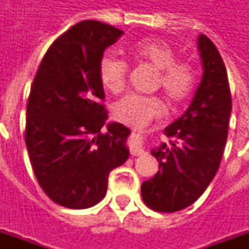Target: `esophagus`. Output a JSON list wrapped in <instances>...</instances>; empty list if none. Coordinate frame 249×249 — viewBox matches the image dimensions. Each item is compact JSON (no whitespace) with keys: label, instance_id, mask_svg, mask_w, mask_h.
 Masks as SVG:
<instances>
[{"label":"esophagus","instance_id":"esophagus-1","mask_svg":"<svg viewBox=\"0 0 249 249\" xmlns=\"http://www.w3.org/2000/svg\"><path fill=\"white\" fill-rule=\"evenodd\" d=\"M129 149L132 156H141L144 155V148H142V137L139 132L133 130L132 139L129 142Z\"/></svg>","mask_w":249,"mask_h":249}]
</instances>
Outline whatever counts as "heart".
<instances>
[{
  "label": "heart",
  "instance_id": "1",
  "mask_svg": "<svg viewBox=\"0 0 249 249\" xmlns=\"http://www.w3.org/2000/svg\"><path fill=\"white\" fill-rule=\"evenodd\" d=\"M130 57L139 61L149 62L157 69L156 87H160L172 104L187 100L196 81L195 68L191 62L175 60V52L169 44L159 38H144L130 46ZM98 76L105 89L120 93L125 88L128 65L124 60L105 54L98 64ZM165 105L157 96H142L129 93L113 105V117L120 123L141 129L153 120L161 117Z\"/></svg>",
  "mask_w": 249,
  "mask_h": 249
}]
</instances>
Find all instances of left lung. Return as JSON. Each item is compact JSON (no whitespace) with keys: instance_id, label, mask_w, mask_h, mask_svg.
<instances>
[{"instance_id":"1","label":"left lung","mask_w":249,"mask_h":249,"mask_svg":"<svg viewBox=\"0 0 249 249\" xmlns=\"http://www.w3.org/2000/svg\"><path fill=\"white\" fill-rule=\"evenodd\" d=\"M203 78L181 117L164 133L172 140L151 151L159 172L141 184L144 203L157 212H176L197 200L219 169L232 110L224 61L205 35L197 38Z\"/></svg>"}]
</instances>
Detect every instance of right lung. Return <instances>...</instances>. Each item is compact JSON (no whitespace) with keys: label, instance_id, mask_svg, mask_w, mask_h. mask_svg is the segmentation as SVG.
Wrapping results in <instances>:
<instances>
[{"label":"right lung","instance_id":"obj_1","mask_svg":"<svg viewBox=\"0 0 249 249\" xmlns=\"http://www.w3.org/2000/svg\"><path fill=\"white\" fill-rule=\"evenodd\" d=\"M123 30L81 21L60 36L42 58L26 105L25 142L44 192L58 205L84 209L100 203L109 173L129 156L130 130L105 125L98 64Z\"/></svg>","mask_w":249,"mask_h":249}]
</instances>
